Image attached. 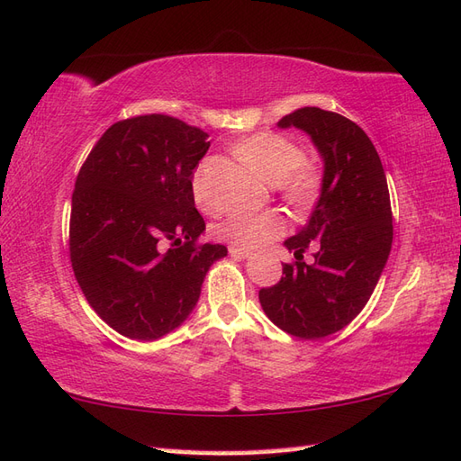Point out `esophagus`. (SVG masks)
Returning a JSON list of instances; mask_svg holds the SVG:
<instances>
[{"label": "esophagus", "instance_id": "esophagus-1", "mask_svg": "<svg viewBox=\"0 0 461 461\" xmlns=\"http://www.w3.org/2000/svg\"><path fill=\"white\" fill-rule=\"evenodd\" d=\"M230 255L235 257V259H249L251 251L241 249V248H238V245H230Z\"/></svg>", "mask_w": 461, "mask_h": 461}]
</instances>
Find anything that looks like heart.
I'll use <instances>...</instances> for the list:
<instances>
[{"label": "heart", "instance_id": "heart-1", "mask_svg": "<svg viewBox=\"0 0 461 461\" xmlns=\"http://www.w3.org/2000/svg\"><path fill=\"white\" fill-rule=\"evenodd\" d=\"M233 153L257 176L279 188L291 204L304 206L312 200L318 188V170L306 163L303 149L293 139L269 131L255 133L235 143ZM192 194L202 210L213 212L204 165L192 180ZM285 230L286 221L279 212L235 213L218 226L221 238L243 249H261L283 235Z\"/></svg>", "mask_w": 461, "mask_h": 461}]
</instances>
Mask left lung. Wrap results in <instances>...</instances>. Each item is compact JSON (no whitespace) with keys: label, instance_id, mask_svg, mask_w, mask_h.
I'll return each mask as SVG.
<instances>
[{"label":"left lung","instance_id":"left-lung-1","mask_svg":"<svg viewBox=\"0 0 461 461\" xmlns=\"http://www.w3.org/2000/svg\"><path fill=\"white\" fill-rule=\"evenodd\" d=\"M304 131L324 163L320 198L306 226L285 241L296 257L259 303L286 334L318 339L346 328L367 304L387 265L393 213L387 176L367 133L348 117L301 108L276 123ZM317 248L306 266L303 251Z\"/></svg>","mask_w":461,"mask_h":461}]
</instances>
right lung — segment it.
Instances as JSON below:
<instances>
[{
	"label": "right lung",
	"instance_id": "1",
	"mask_svg": "<svg viewBox=\"0 0 461 461\" xmlns=\"http://www.w3.org/2000/svg\"><path fill=\"white\" fill-rule=\"evenodd\" d=\"M208 133L170 115L113 123L72 194L70 261L86 301L122 336L153 341L194 310L226 245L204 243L192 178Z\"/></svg>",
	"mask_w": 461,
	"mask_h": 461
}]
</instances>
